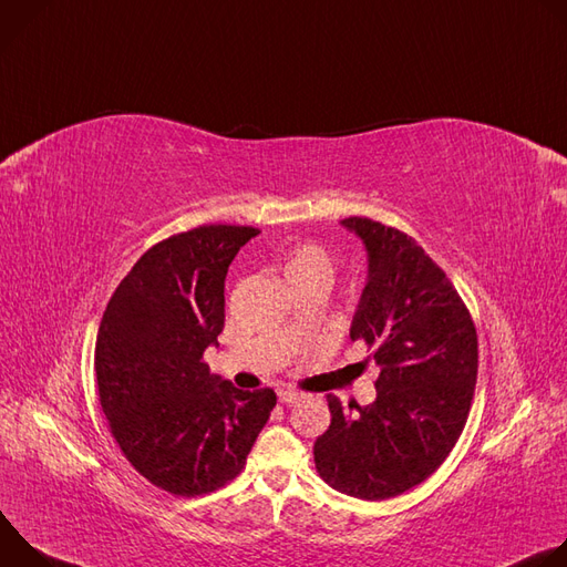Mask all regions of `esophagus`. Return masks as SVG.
Wrapping results in <instances>:
<instances>
[{
	"label": "esophagus",
	"mask_w": 567,
	"mask_h": 567,
	"mask_svg": "<svg viewBox=\"0 0 567 567\" xmlns=\"http://www.w3.org/2000/svg\"><path fill=\"white\" fill-rule=\"evenodd\" d=\"M278 399L280 403H296L302 399V392H296V390H280L278 392Z\"/></svg>",
	"instance_id": "1"
}]
</instances>
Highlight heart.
Instances as JSON below:
<instances>
[{
  "label": "heart",
  "instance_id": "1",
  "mask_svg": "<svg viewBox=\"0 0 567 567\" xmlns=\"http://www.w3.org/2000/svg\"><path fill=\"white\" fill-rule=\"evenodd\" d=\"M282 274L291 287L305 282H326L330 287L334 280V258L313 241H302L285 256Z\"/></svg>",
  "mask_w": 567,
  "mask_h": 567
}]
</instances>
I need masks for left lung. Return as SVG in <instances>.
<instances>
[{"mask_svg":"<svg viewBox=\"0 0 567 567\" xmlns=\"http://www.w3.org/2000/svg\"><path fill=\"white\" fill-rule=\"evenodd\" d=\"M368 251V282L350 337L379 365L370 406L330 394V429L313 444L318 475L341 494L385 501L417 487L453 451L475 379L473 318L417 241L368 217L341 221Z\"/></svg>","mask_w":567,"mask_h":567,"instance_id":"left-lung-1","label":"left lung"}]
</instances>
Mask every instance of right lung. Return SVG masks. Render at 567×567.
<instances>
[{
  "instance_id": "1",
  "label": "right lung",
  "mask_w": 567,
  "mask_h": 567,
  "mask_svg": "<svg viewBox=\"0 0 567 567\" xmlns=\"http://www.w3.org/2000/svg\"><path fill=\"white\" fill-rule=\"evenodd\" d=\"M258 233L206 224L161 239L101 320L94 370L107 426L127 462L175 496L237 477L276 406L271 388L237 390L204 363L224 330L228 265Z\"/></svg>"
}]
</instances>
